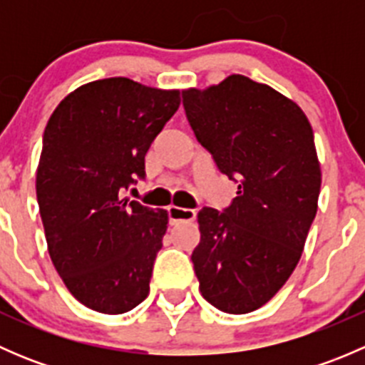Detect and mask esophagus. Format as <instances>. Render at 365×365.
I'll return each instance as SVG.
<instances>
[{"label": "esophagus", "mask_w": 365, "mask_h": 365, "mask_svg": "<svg viewBox=\"0 0 365 365\" xmlns=\"http://www.w3.org/2000/svg\"><path fill=\"white\" fill-rule=\"evenodd\" d=\"M169 224H178V222H190L196 219V212L190 208H180V206H169Z\"/></svg>", "instance_id": "esophagus-1"}]
</instances>
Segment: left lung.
<instances>
[{
    "label": "left lung",
    "mask_w": 365,
    "mask_h": 365,
    "mask_svg": "<svg viewBox=\"0 0 365 365\" xmlns=\"http://www.w3.org/2000/svg\"><path fill=\"white\" fill-rule=\"evenodd\" d=\"M182 98L197 141L238 178L230 208L197 213L200 292L219 311L247 314L286 284L316 217L322 165L312 127L297 102L240 73Z\"/></svg>",
    "instance_id": "obj_1"
}]
</instances>
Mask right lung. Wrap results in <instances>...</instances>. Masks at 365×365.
<instances>
[{"mask_svg":"<svg viewBox=\"0 0 365 365\" xmlns=\"http://www.w3.org/2000/svg\"><path fill=\"white\" fill-rule=\"evenodd\" d=\"M180 106V90L128 77L91 81L51 114L36 168L47 251L76 300L123 314L150 293L168 212L120 200L145 176V155Z\"/></svg>","mask_w":365,"mask_h":365,"instance_id":"add662e5","label":"right lung"}]
</instances>
